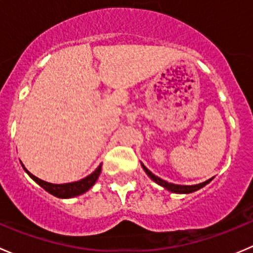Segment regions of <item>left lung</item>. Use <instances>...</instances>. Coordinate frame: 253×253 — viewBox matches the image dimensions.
<instances>
[{"instance_id":"left-lung-1","label":"left lung","mask_w":253,"mask_h":253,"mask_svg":"<svg viewBox=\"0 0 253 253\" xmlns=\"http://www.w3.org/2000/svg\"><path fill=\"white\" fill-rule=\"evenodd\" d=\"M141 165H142L143 170L145 171V174L149 176V177L152 178L155 183H158V185H160L162 187H164L165 190L170 191V192H172V193H186V195H187V193H192V192H195V191H198L200 188L205 187L207 183H209L211 181V178H209V180L205 181V182L197 183V185H190V186L188 185H175V183L168 182V181H165V180H163V178L155 176L152 171H149V170H148L147 168L142 164V163H141Z\"/></svg>"}]
</instances>
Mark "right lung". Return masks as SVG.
<instances>
[{
	"label": "right lung",
	"instance_id": "obj_1",
	"mask_svg": "<svg viewBox=\"0 0 253 253\" xmlns=\"http://www.w3.org/2000/svg\"><path fill=\"white\" fill-rule=\"evenodd\" d=\"M20 164H22V163H20ZM22 167L23 169H24V171L27 172V174L29 175L30 177L38 183V185L42 186L46 192L50 193V195L55 196V197L57 198H72V197H77V196L83 195V193H85L86 191L90 190V188L93 187L94 183L96 182V180H98V177L100 176V172H101V164H100L93 172H91L90 175L82 178V180L76 181V182L61 183V185H57V183H50L44 180H40L39 177L30 174V172L25 169V167L23 164Z\"/></svg>",
	"mask_w": 253,
	"mask_h": 253
}]
</instances>
